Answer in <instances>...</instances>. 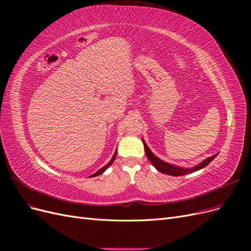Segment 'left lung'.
Returning <instances> with one entry per match:
<instances>
[{"instance_id": "left-lung-1", "label": "left lung", "mask_w": 251, "mask_h": 251, "mask_svg": "<svg viewBox=\"0 0 251 251\" xmlns=\"http://www.w3.org/2000/svg\"><path fill=\"white\" fill-rule=\"evenodd\" d=\"M142 142H143L144 150H146V154H147V157L150 160V162L153 164V166H155V168L159 172L166 174V175H170V176H183V175H187V174L199 171V170L205 168L206 165H208L218 156V154L212 155V156L208 157L207 159H205V160L202 161L201 163L194 166V168L184 169V168H180V166H177V165H173V164L164 162L163 160H161V159H159L157 156H155L153 153H151V151L150 150L148 144L144 142L143 139H142Z\"/></svg>"}]
</instances>
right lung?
I'll list each match as a JSON object with an SVG mask.
<instances>
[{"label": "right lung", "instance_id": "1", "mask_svg": "<svg viewBox=\"0 0 251 251\" xmlns=\"http://www.w3.org/2000/svg\"><path fill=\"white\" fill-rule=\"evenodd\" d=\"M116 154H117V150H116V151H115V153H114V155H113V157H112V159H111V161L107 164V165H104L103 166V168H101L100 170H98L95 174H93V175H91V176L90 177H95V176H98V175H101L105 170H107L108 168H109V166L114 162V160H115V158H116Z\"/></svg>", "mask_w": 251, "mask_h": 251}]
</instances>
